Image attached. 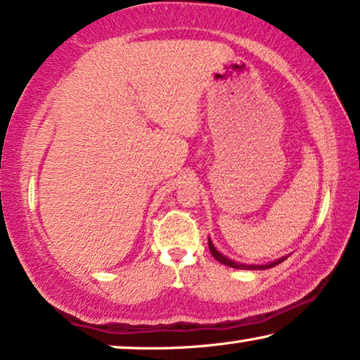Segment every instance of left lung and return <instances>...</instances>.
Listing matches in <instances>:
<instances>
[{
  "label": "left lung",
  "mask_w": 360,
  "mask_h": 360,
  "mask_svg": "<svg viewBox=\"0 0 360 360\" xmlns=\"http://www.w3.org/2000/svg\"><path fill=\"white\" fill-rule=\"evenodd\" d=\"M209 250L212 252V256H214L217 261L221 262V264H225V266L235 267V269H269V267H274L277 264H281V262L285 259V257H282V259H279V261H274V262H271V264H264V266H248V264H238V262L229 259V257H225L224 255H220V252L215 250V246L212 245L210 240H209Z\"/></svg>",
  "instance_id": "8db88e82"
}]
</instances>
